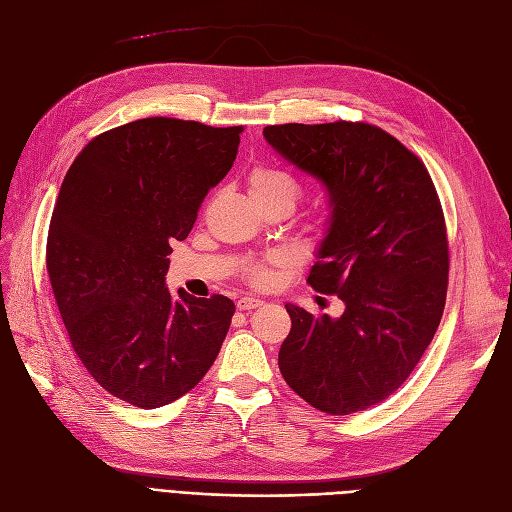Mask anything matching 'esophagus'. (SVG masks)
<instances>
[{"instance_id":"obj_1","label":"esophagus","mask_w":512,"mask_h":512,"mask_svg":"<svg viewBox=\"0 0 512 512\" xmlns=\"http://www.w3.org/2000/svg\"><path fill=\"white\" fill-rule=\"evenodd\" d=\"M262 305V301L260 299H254V297H241L239 301H237V309H241V312H245V309H256V307H260Z\"/></svg>"}]
</instances>
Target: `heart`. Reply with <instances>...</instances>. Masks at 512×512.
Masks as SVG:
<instances>
[{"mask_svg": "<svg viewBox=\"0 0 512 512\" xmlns=\"http://www.w3.org/2000/svg\"><path fill=\"white\" fill-rule=\"evenodd\" d=\"M247 185H250V194L254 200H267L275 196H288L292 203L297 198V181H294L286 170L269 166V164H258L250 170V177H247ZM324 228V220L316 222V230L320 232ZM286 262V256L282 254H271L265 260L254 262V265L247 267V277H250L252 284L265 286L273 282V267H282Z\"/></svg>", "mask_w": 512, "mask_h": 512, "instance_id": "1", "label": "heart"}]
</instances>
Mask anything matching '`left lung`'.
Masks as SVG:
<instances>
[{"label": "left lung", "mask_w": 512, "mask_h": 512, "mask_svg": "<svg viewBox=\"0 0 512 512\" xmlns=\"http://www.w3.org/2000/svg\"><path fill=\"white\" fill-rule=\"evenodd\" d=\"M262 134L329 192V228L307 282L346 305L331 318L286 303L292 327L280 371L320 412L367 410L408 380L438 331L448 286L438 192L408 147L363 121L284 123Z\"/></svg>", "instance_id": "left-lung-1"}]
</instances>
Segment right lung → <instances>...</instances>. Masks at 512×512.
Here are the masks:
<instances>
[{
  "instance_id": "obj_1",
  "label": "right lung",
  "mask_w": 512,
  "mask_h": 512,
  "mask_svg": "<svg viewBox=\"0 0 512 512\" xmlns=\"http://www.w3.org/2000/svg\"><path fill=\"white\" fill-rule=\"evenodd\" d=\"M241 126L147 117L91 138L61 183L46 241L70 344L102 389L153 410L203 380L235 303L166 288L168 254L237 158Z\"/></svg>"
}]
</instances>
